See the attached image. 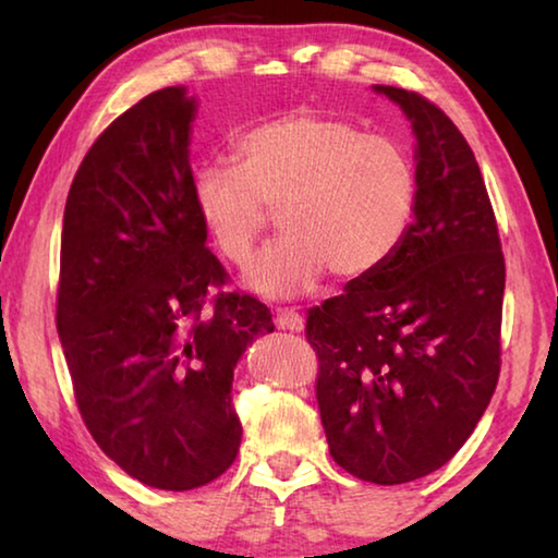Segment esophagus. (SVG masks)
Here are the masks:
<instances>
[{
	"label": "esophagus",
	"mask_w": 558,
	"mask_h": 558,
	"mask_svg": "<svg viewBox=\"0 0 558 558\" xmlns=\"http://www.w3.org/2000/svg\"><path fill=\"white\" fill-rule=\"evenodd\" d=\"M276 325H278V329H288V332H300V329L305 327V317L295 313V310L286 307V310H278Z\"/></svg>",
	"instance_id": "34e87169"
}]
</instances>
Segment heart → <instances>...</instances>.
Instances as JSON below:
<instances>
[{
  "mask_svg": "<svg viewBox=\"0 0 558 558\" xmlns=\"http://www.w3.org/2000/svg\"><path fill=\"white\" fill-rule=\"evenodd\" d=\"M233 162L192 177V204L219 256L251 260L278 209L286 231L248 272L268 298H298L325 270L339 282L369 278L389 263L418 211V167L391 135L342 118L295 110L235 137Z\"/></svg>",
  "mask_w": 558,
  "mask_h": 558,
  "instance_id": "heart-1",
  "label": "heart"
}]
</instances>
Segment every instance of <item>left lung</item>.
Segmentation results:
<instances>
[{
	"label": "left lung",
	"instance_id": "1",
	"mask_svg": "<svg viewBox=\"0 0 558 558\" xmlns=\"http://www.w3.org/2000/svg\"><path fill=\"white\" fill-rule=\"evenodd\" d=\"M409 116L418 211L399 253L307 310L329 456L349 475L401 485L456 456L502 364L505 256L465 137L421 93L376 86Z\"/></svg>",
	"mask_w": 558,
	"mask_h": 558
}]
</instances>
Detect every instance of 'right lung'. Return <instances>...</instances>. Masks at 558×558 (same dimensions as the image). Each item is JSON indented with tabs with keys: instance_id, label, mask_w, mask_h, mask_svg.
I'll list each match as a JSON object with an SVG mask.
<instances>
[{
	"instance_id": "add662e5",
	"label": "right lung",
	"mask_w": 558,
	"mask_h": 558,
	"mask_svg": "<svg viewBox=\"0 0 558 558\" xmlns=\"http://www.w3.org/2000/svg\"><path fill=\"white\" fill-rule=\"evenodd\" d=\"M194 100L162 88L100 132L63 211L56 327L81 418L149 487L211 483L239 456L233 366L276 329L206 248L192 204ZM216 289V293L210 290Z\"/></svg>"
}]
</instances>
